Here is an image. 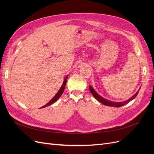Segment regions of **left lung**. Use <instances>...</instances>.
Returning <instances> with one entry per match:
<instances>
[{
  "label": "left lung",
  "mask_w": 154,
  "mask_h": 154,
  "mask_svg": "<svg viewBox=\"0 0 154 154\" xmlns=\"http://www.w3.org/2000/svg\"><path fill=\"white\" fill-rule=\"evenodd\" d=\"M140 88H141V87L139 88V89L137 91V92L136 93V94H135L134 96H132L128 100H126L125 101H121V102H116V101H109L108 100H106V99L103 98V97H101L100 95L97 94V93L94 91V88L92 87L91 85H89V89H90L91 94L93 95V96H94L97 101H100V103H101L102 104H103L104 105L109 106H114V107H120V106H123L126 104H127L128 103H129L130 101H132V100H134L135 97L137 96V94L139 93V90H140Z\"/></svg>",
  "instance_id": "left-lung-1"
}]
</instances>
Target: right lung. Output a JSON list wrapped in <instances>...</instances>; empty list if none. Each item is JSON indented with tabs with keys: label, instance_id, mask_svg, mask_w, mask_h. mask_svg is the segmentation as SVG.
<instances>
[{
	"label": "right lung",
	"instance_id": "obj_1",
	"mask_svg": "<svg viewBox=\"0 0 154 154\" xmlns=\"http://www.w3.org/2000/svg\"><path fill=\"white\" fill-rule=\"evenodd\" d=\"M67 78H68V75L66 76V77L64 79V81L63 82V83L62 85L61 86V87H60V88L59 89V91H58V92L56 94V95L53 97V98H52L51 100V101H49V102L48 103H47L46 105H45L44 106H42L41 108H44V107H46V106H48L49 105H51V104L54 103L55 101H57V100L59 98V97L62 96V94H63V92L65 90V87H66V82H67Z\"/></svg>",
	"mask_w": 154,
	"mask_h": 154
}]
</instances>
